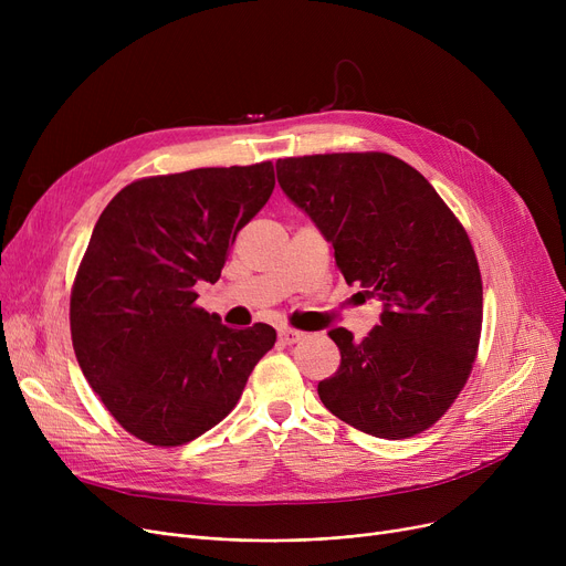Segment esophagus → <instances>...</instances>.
Returning <instances> with one entry per match:
<instances>
[{"label": "esophagus", "instance_id": "1", "mask_svg": "<svg viewBox=\"0 0 566 566\" xmlns=\"http://www.w3.org/2000/svg\"><path fill=\"white\" fill-rule=\"evenodd\" d=\"M277 337H280L282 344H295V342H301V339L305 337V333L293 331V328H280V331H277Z\"/></svg>", "mask_w": 566, "mask_h": 566}]
</instances>
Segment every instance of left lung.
I'll use <instances>...</instances> for the list:
<instances>
[{
	"label": "left lung",
	"mask_w": 566,
	"mask_h": 566,
	"mask_svg": "<svg viewBox=\"0 0 566 566\" xmlns=\"http://www.w3.org/2000/svg\"><path fill=\"white\" fill-rule=\"evenodd\" d=\"M284 195L335 248L346 284L382 303L380 325L346 328L323 406L376 438L401 440L438 422L465 385L482 333V275L461 222L427 178L388 154L277 160Z\"/></svg>",
	"instance_id": "8db88e82"
}]
</instances>
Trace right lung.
Masks as SVG:
<instances>
[{"label": "right lung", "instance_id": "1", "mask_svg": "<svg viewBox=\"0 0 566 566\" xmlns=\"http://www.w3.org/2000/svg\"><path fill=\"white\" fill-rule=\"evenodd\" d=\"M273 188V163L201 167L142 178L101 213L71 293L73 348L139 440L176 448L213 429L275 346L271 325L233 331L195 305Z\"/></svg>", "mask_w": 566, "mask_h": 566}]
</instances>
